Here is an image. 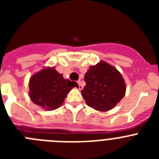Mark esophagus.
<instances>
[{
    "instance_id": "1",
    "label": "esophagus",
    "mask_w": 159,
    "mask_h": 159,
    "mask_svg": "<svg viewBox=\"0 0 159 159\" xmlns=\"http://www.w3.org/2000/svg\"><path fill=\"white\" fill-rule=\"evenodd\" d=\"M78 84H79V89L80 90H82L84 88V87L82 86V84H81V81L80 80H78Z\"/></svg>"
}]
</instances>
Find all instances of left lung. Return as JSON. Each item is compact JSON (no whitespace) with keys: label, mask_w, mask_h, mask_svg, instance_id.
<instances>
[{"label":"left lung","mask_w":159,"mask_h":159,"mask_svg":"<svg viewBox=\"0 0 159 159\" xmlns=\"http://www.w3.org/2000/svg\"><path fill=\"white\" fill-rule=\"evenodd\" d=\"M84 81L86 85L81 93L87 105L96 111L112 109L126 92V84L120 72L104 61L89 67Z\"/></svg>","instance_id":"obj_1"}]
</instances>
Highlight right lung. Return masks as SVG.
Wrapping results in <instances>:
<instances>
[{"label":"right lung","mask_w":159,"mask_h":159,"mask_svg":"<svg viewBox=\"0 0 159 159\" xmlns=\"http://www.w3.org/2000/svg\"><path fill=\"white\" fill-rule=\"evenodd\" d=\"M74 87H78L76 82L64 79L54 67H47L30 78L29 96L35 104L54 110L61 106Z\"/></svg>","instance_id":"add662e5"}]
</instances>
